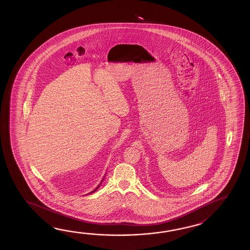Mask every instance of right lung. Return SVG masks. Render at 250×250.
<instances>
[{"instance_id": "1", "label": "right lung", "mask_w": 250, "mask_h": 250, "mask_svg": "<svg viewBox=\"0 0 250 250\" xmlns=\"http://www.w3.org/2000/svg\"><path fill=\"white\" fill-rule=\"evenodd\" d=\"M103 181H104V179H103ZM103 181H101V183H102V182H103ZM101 183H100V184H99V185H98V186L96 187V189H94V190H93V191H92V192H90V193H89V194H91V193H93V192L96 191V190H97V189H98V188H99V187H100V185H101Z\"/></svg>"}]
</instances>
